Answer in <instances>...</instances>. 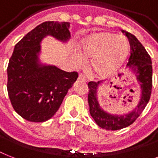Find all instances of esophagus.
I'll return each instance as SVG.
<instances>
[{
    "label": "esophagus",
    "instance_id": "34e87169",
    "mask_svg": "<svg viewBox=\"0 0 158 158\" xmlns=\"http://www.w3.org/2000/svg\"><path fill=\"white\" fill-rule=\"evenodd\" d=\"M78 79H79V80H80V81H82V82H87L86 78H85V77H84L83 74H79V77H78Z\"/></svg>",
    "mask_w": 158,
    "mask_h": 158
}]
</instances>
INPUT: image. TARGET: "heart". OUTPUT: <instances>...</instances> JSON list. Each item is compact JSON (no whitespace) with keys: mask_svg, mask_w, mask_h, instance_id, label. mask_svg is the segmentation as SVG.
Returning a JSON list of instances; mask_svg holds the SVG:
<instances>
[{"mask_svg":"<svg viewBox=\"0 0 158 158\" xmlns=\"http://www.w3.org/2000/svg\"><path fill=\"white\" fill-rule=\"evenodd\" d=\"M129 49V43L124 36L101 31L93 33L83 41L79 47V55L84 60L91 59L89 69L92 74L105 78L117 71L126 59ZM81 57H73L77 66L84 64Z\"/></svg>","mask_w":158,"mask_h":158,"instance_id":"obj_1","label":"heart"}]
</instances>
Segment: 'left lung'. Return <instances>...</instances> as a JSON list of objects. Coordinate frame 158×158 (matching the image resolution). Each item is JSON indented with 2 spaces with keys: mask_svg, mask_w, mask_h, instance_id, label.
Returning <instances> with one entry per match:
<instances>
[{
  "mask_svg": "<svg viewBox=\"0 0 158 158\" xmlns=\"http://www.w3.org/2000/svg\"><path fill=\"white\" fill-rule=\"evenodd\" d=\"M123 33L126 35L130 45V56L127 66L136 73L138 81L141 86V99L137 107L132 112L127 115H110L102 110L97 97V89H98L101 82H89L88 84V102L90 115L98 126L106 130H121L132 125L146 107L152 93V67L151 57L135 35L126 31H123Z\"/></svg>",
  "mask_w": 158,
  "mask_h": 158,
  "instance_id": "obj_1",
  "label": "left lung"
}]
</instances>
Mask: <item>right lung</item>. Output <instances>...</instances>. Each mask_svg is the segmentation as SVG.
Masks as SVG:
<instances>
[{
  "mask_svg": "<svg viewBox=\"0 0 158 158\" xmlns=\"http://www.w3.org/2000/svg\"><path fill=\"white\" fill-rule=\"evenodd\" d=\"M69 22L47 21L27 33L15 47L7 67V91L14 110L31 122H43L55 115L78 73L38 64L40 43L51 35L65 42Z\"/></svg>",
  "mask_w": 158,
  "mask_h": 158,
  "instance_id": "add662e5",
  "label": "right lung"
}]
</instances>
